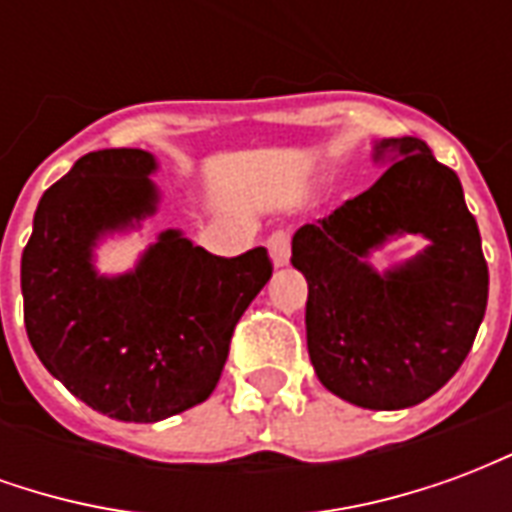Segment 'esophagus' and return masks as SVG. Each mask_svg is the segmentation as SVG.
I'll return each instance as SVG.
<instances>
[{"mask_svg": "<svg viewBox=\"0 0 512 512\" xmlns=\"http://www.w3.org/2000/svg\"><path fill=\"white\" fill-rule=\"evenodd\" d=\"M268 252H271V260L274 266H288L290 260V233L288 230H277L268 238Z\"/></svg>", "mask_w": 512, "mask_h": 512, "instance_id": "34e87169", "label": "esophagus"}]
</instances>
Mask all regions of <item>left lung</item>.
<instances>
[{
  "instance_id": "8db88e82",
  "label": "left lung",
  "mask_w": 512,
  "mask_h": 512,
  "mask_svg": "<svg viewBox=\"0 0 512 512\" xmlns=\"http://www.w3.org/2000/svg\"><path fill=\"white\" fill-rule=\"evenodd\" d=\"M397 161L354 200L293 235L307 277V348L321 384L376 411L417 406L472 351L488 304V263L458 175L414 136L376 145ZM395 232L431 241L386 275L364 257Z\"/></svg>"
}]
</instances>
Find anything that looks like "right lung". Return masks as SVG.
<instances>
[{
    "label": "right lung",
    "instance_id": "right-lung-1",
    "mask_svg": "<svg viewBox=\"0 0 512 512\" xmlns=\"http://www.w3.org/2000/svg\"><path fill=\"white\" fill-rule=\"evenodd\" d=\"M153 169L139 147L82 156L40 197L21 255L38 359L87 406L123 422H158L208 400L235 323L274 271L266 246L216 257L167 230L136 271L98 277L95 241L156 211Z\"/></svg>",
    "mask_w": 512,
    "mask_h": 512
}]
</instances>
